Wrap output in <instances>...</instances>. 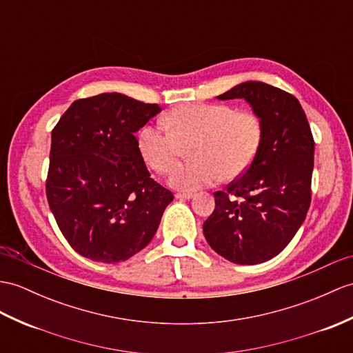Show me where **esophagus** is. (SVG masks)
Returning <instances> with one entry per match:
<instances>
[{"label": "esophagus", "instance_id": "1", "mask_svg": "<svg viewBox=\"0 0 353 353\" xmlns=\"http://www.w3.org/2000/svg\"><path fill=\"white\" fill-rule=\"evenodd\" d=\"M192 196H194L192 192H177L176 194V199H179V200H191Z\"/></svg>", "mask_w": 353, "mask_h": 353}]
</instances>
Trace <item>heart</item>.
<instances>
[{
  "instance_id": "b5f03b06",
  "label": "heart",
  "mask_w": 353,
  "mask_h": 353,
  "mask_svg": "<svg viewBox=\"0 0 353 353\" xmlns=\"http://www.w3.org/2000/svg\"><path fill=\"white\" fill-rule=\"evenodd\" d=\"M163 128L145 126L138 147L145 163L157 173L173 171L182 158L183 147L191 145L194 159L179 167L170 185L182 191H195L214 185L223 177L241 176L256 158L263 126L256 112L236 111L225 103H186L162 117Z\"/></svg>"
}]
</instances>
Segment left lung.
<instances>
[{
    "mask_svg": "<svg viewBox=\"0 0 353 353\" xmlns=\"http://www.w3.org/2000/svg\"><path fill=\"white\" fill-rule=\"evenodd\" d=\"M216 97L247 101L263 137L243 176L214 194L215 210L203 233L233 263H263L288 247L307 216L314 139L299 101L281 88L247 81Z\"/></svg>",
    "mask_w": 353,
    "mask_h": 353,
    "instance_id": "obj_1",
    "label": "left lung"
}]
</instances>
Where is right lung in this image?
<instances>
[{"mask_svg":"<svg viewBox=\"0 0 353 353\" xmlns=\"http://www.w3.org/2000/svg\"><path fill=\"white\" fill-rule=\"evenodd\" d=\"M161 112L121 93L75 101L51 135L46 196L81 256L119 263L145 248L173 194L154 182L138 132Z\"/></svg>","mask_w":353,"mask_h":353,"instance_id":"right-lung-1","label":"right lung"}]
</instances>
